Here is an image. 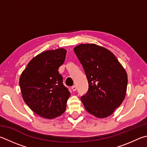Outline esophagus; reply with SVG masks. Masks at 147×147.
Instances as JSON below:
<instances>
[{
  "label": "esophagus",
  "mask_w": 147,
  "mask_h": 147,
  "mask_svg": "<svg viewBox=\"0 0 147 147\" xmlns=\"http://www.w3.org/2000/svg\"><path fill=\"white\" fill-rule=\"evenodd\" d=\"M71 89H72V90H73V91H76V86H75V85H74V86H73L71 87Z\"/></svg>",
  "instance_id": "1"
}]
</instances>
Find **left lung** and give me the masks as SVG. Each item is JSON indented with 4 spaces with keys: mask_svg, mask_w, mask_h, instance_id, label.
<instances>
[{
    "mask_svg": "<svg viewBox=\"0 0 147 147\" xmlns=\"http://www.w3.org/2000/svg\"><path fill=\"white\" fill-rule=\"evenodd\" d=\"M74 51L84 67L89 89L81 100L88 113L98 118L111 116L126 95L127 74L109 49L94 44H82Z\"/></svg>",
    "mask_w": 147,
    "mask_h": 147,
    "instance_id": "obj_1",
    "label": "left lung"
}]
</instances>
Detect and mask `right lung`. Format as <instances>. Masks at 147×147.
Masks as SVG:
<instances>
[{"mask_svg":"<svg viewBox=\"0 0 147 147\" xmlns=\"http://www.w3.org/2000/svg\"><path fill=\"white\" fill-rule=\"evenodd\" d=\"M63 48L46 51L32 58L21 74L19 85L23 100L37 115L53 119L64 113L70 96L58 68L64 62Z\"/></svg>","mask_w":147,"mask_h":147,"instance_id":"right-lung-1","label":"right lung"}]
</instances>
